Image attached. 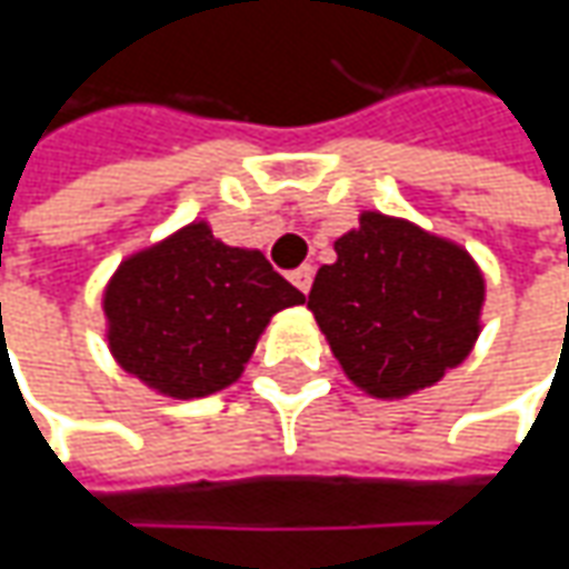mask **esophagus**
<instances>
[{
  "label": "esophagus",
  "instance_id": "1",
  "mask_svg": "<svg viewBox=\"0 0 569 569\" xmlns=\"http://www.w3.org/2000/svg\"><path fill=\"white\" fill-rule=\"evenodd\" d=\"M288 278L297 284V291H303V295H307V291H310V284H313V266H300V269H295Z\"/></svg>",
  "mask_w": 569,
  "mask_h": 569
}]
</instances>
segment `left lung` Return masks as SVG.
<instances>
[{
  "label": "left lung",
  "mask_w": 569,
  "mask_h": 569,
  "mask_svg": "<svg viewBox=\"0 0 569 569\" xmlns=\"http://www.w3.org/2000/svg\"><path fill=\"white\" fill-rule=\"evenodd\" d=\"M336 252L307 307L348 380L377 399H402L466 361L485 303L469 252L380 211L361 214Z\"/></svg>",
  "instance_id": "obj_1"
}]
</instances>
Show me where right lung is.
<instances>
[{
    "label": "right lung",
    "instance_id": "1",
    "mask_svg": "<svg viewBox=\"0 0 569 569\" xmlns=\"http://www.w3.org/2000/svg\"><path fill=\"white\" fill-rule=\"evenodd\" d=\"M303 295L259 250L189 224L126 259L103 295L122 370L173 399H202L243 373L266 322Z\"/></svg>",
    "mask_w": 569,
    "mask_h": 569
}]
</instances>
